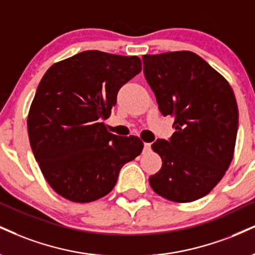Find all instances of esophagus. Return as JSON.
Masks as SVG:
<instances>
[{
	"instance_id": "34e87169",
	"label": "esophagus",
	"mask_w": 255,
	"mask_h": 255,
	"mask_svg": "<svg viewBox=\"0 0 255 255\" xmlns=\"http://www.w3.org/2000/svg\"><path fill=\"white\" fill-rule=\"evenodd\" d=\"M143 151L145 152L151 151V143H147V142L143 143Z\"/></svg>"
}]
</instances>
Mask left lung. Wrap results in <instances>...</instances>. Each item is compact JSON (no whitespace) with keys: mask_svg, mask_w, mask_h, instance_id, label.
<instances>
[{"mask_svg":"<svg viewBox=\"0 0 255 255\" xmlns=\"http://www.w3.org/2000/svg\"><path fill=\"white\" fill-rule=\"evenodd\" d=\"M146 81L164 116L174 119L170 140L158 139L159 172L149 177L159 196L178 203L204 197L233 160L239 110L229 83L190 51L146 54Z\"/></svg>","mask_w":255,"mask_h":255,"instance_id":"obj_1","label":"left lung"}]
</instances>
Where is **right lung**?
<instances>
[{"label": "right lung", "mask_w": 255, "mask_h": 255, "mask_svg": "<svg viewBox=\"0 0 255 255\" xmlns=\"http://www.w3.org/2000/svg\"><path fill=\"white\" fill-rule=\"evenodd\" d=\"M140 71L139 57L94 50L53 64L40 81L27 119L29 142L61 197L88 203L108 195L122 166L142 151L139 137L109 133L103 122Z\"/></svg>", "instance_id": "add662e5"}]
</instances>
